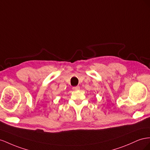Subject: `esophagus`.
<instances>
[{
	"label": "esophagus",
	"mask_w": 150,
	"mask_h": 150,
	"mask_svg": "<svg viewBox=\"0 0 150 150\" xmlns=\"http://www.w3.org/2000/svg\"><path fill=\"white\" fill-rule=\"evenodd\" d=\"M72 88H73V90H74V91H76V90L80 89V87L79 86H76V87H74Z\"/></svg>",
	"instance_id": "esophagus-1"
}]
</instances>
